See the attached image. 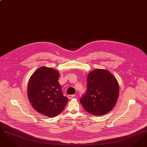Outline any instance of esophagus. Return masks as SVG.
Returning a JSON list of instances; mask_svg holds the SVG:
<instances>
[{
  "mask_svg": "<svg viewBox=\"0 0 147 147\" xmlns=\"http://www.w3.org/2000/svg\"><path fill=\"white\" fill-rule=\"evenodd\" d=\"M75 95L74 94V95H68V98H69V99H70V98H74V97H75Z\"/></svg>",
  "mask_w": 147,
  "mask_h": 147,
  "instance_id": "1",
  "label": "esophagus"
}]
</instances>
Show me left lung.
Masks as SVG:
<instances>
[{
    "instance_id": "1",
    "label": "left lung",
    "mask_w": 147,
    "mask_h": 147,
    "mask_svg": "<svg viewBox=\"0 0 147 147\" xmlns=\"http://www.w3.org/2000/svg\"><path fill=\"white\" fill-rule=\"evenodd\" d=\"M119 95V84L115 77L109 70L96 69L88 76L87 90L80 102L87 112L101 116L112 110Z\"/></svg>"
}]
</instances>
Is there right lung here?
Returning a JSON list of instances; mask_svg holds the SVG:
<instances>
[{"label": "right lung", "mask_w": 147, "mask_h": 147, "mask_svg": "<svg viewBox=\"0 0 147 147\" xmlns=\"http://www.w3.org/2000/svg\"><path fill=\"white\" fill-rule=\"evenodd\" d=\"M58 71L46 67L37 69L31 76L28 85L30 104L36 111L50 118L64 110L68 98L64 96L58 80Z\"/></svg>", "instance_id": "add662e5"}]
</instances>
